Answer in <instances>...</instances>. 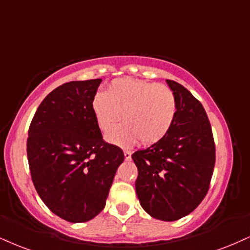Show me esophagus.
I'll return each instance as SVG.
<instances>
[{"mask_svg": "<svg viewBox=\"0 0 250 250\" xmlns=\"http://www.w3.org/2000/svg\"><path fill=\"white\" fill-rule=\"evenodd\" d=\"M123 154H125V161H129V159L131 158V152L129 151V150H125V152H123Z\"/></svg>", "mask_w": 250, "mask_h": 250, "instance_id": "34e87169", "label": "esophagus"}]
</instances>
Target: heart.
I'll return each instance as SVG.
<instances>
[{"instance_id": "b5f03b06", "label": "heart", "mask_w": 250, "mask_h": 250, "mask_svg": "<svg viewBox=\"0 0 250 250\" xmlns=\"http://www.w3.org/2000/svg\"><path fill=\"white\" fill-rule=\"evenodd\" d=\"M91 109L102 131L110 129L123 114L125 123L106 135L109 143L129 146L141 141L144 146H152L163 140L172 127L177 101L167 86L122 78L114 80L107 93H95Z\"/></svg>"}]
</instances>
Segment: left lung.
<instances>
[{
    "label": "left lung",
    "instance_id": "8db88e82",
    "mask_svg": "<svg viewBox=\"0 0 250 250\" xmlns=\"http://www.w3.org/2000/svg\"><path fill=\"white\" fill-rule=\"evenodd\" d=\"M177 101V115L163 140L131 155L138 176L136 194L152 218L176 221L190 214L208 191L215 146L208 117L190 91L167 80Z\"/></svg>",
    "mask_w": 250,
    "mask_h": 250
}]
</instances>
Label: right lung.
<instances>
[{
    "instance_id": "right-lung-1",
    "label": "right lung",
    "mask_w": 250,
    "mask_h": 250,
    "mask_svg": "<svg viewBox=\"0 0 250 250\" xmlns=\"http://www.w3.org/2000/svg\"><path fill=\"white\" fill-rule=\"evenodd\" d=\"M101 79L71 81L37 108L26 152L35 188L51 212L70 222L91 220L104 208L117 167L119 146L104 142L91 102Z\"/></svg>"
}]
</instances>
